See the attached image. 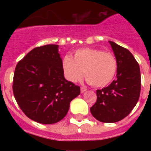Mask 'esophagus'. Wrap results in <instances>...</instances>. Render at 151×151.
<instances>
[{
  "mask_svg": "<svg viewBox=\"0 0 151 151\" xmlns=\"http://www.w3.org/2000/svg\"><path fill=\"white\" fill-rule=\"evenodd\" d=\"M85 91H86V89L85 87H81V93H84Z\"/></svg>",
  "mask_w": 151,
  "mask_h": 151,
  "instance_id": "esophagus-1",
  "label": "esophagus"
}]
</instances>
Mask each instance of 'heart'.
Instances as JSON below:
<instances>
[{
	"instance_id": "heart-1",
	"label": "heart",
	"mask_w": 151,
	"mask_h": 151,
	"mask_svg": "<svg viewBox=\"0 0 151 151\" xmlns=\"http://www.w3.org/2000/svg\"><path fill=\"white\" fill-rule=\"evenodd\" d=\"M63 70L69 82H79L85 75L86 81L95 87H104L113 80L117 69L116 59L109 52L95 48L78 49L73 58L65 56Z\"/></svg>"
}]
</instances>
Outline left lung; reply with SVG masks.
Returning a JSON list of instances; mask_svg holds the SVG:
<instances>
[{"instance_id": "1", "label": "left lung", "mask_w": 151, "mask_h": 151, "mask_svg": "<svg viewBox=\"0 0 151 151\" xmlns=\"http://www.w3.org/2000/svg\"><path fill=\"white\" fill-rule=\"evenodd\" d=\"M117 62L116 79L97 90V100L91 108L92 116L104 123L120 121L131 112L139 99L141 73L138 63L129 51L109 41Z\"/></svg>"}]
</instances>
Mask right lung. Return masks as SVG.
Here are the masks:
<instances>
[{"instance_id": "add662e5", "label": "right lung", "mask_w": 151, "mask_h": 151, "mask_svg": "<svg viewBox=\"0 0 151 151\" xmlns=\"http://www.w3.org/2000/svg\"><path fill=\"white\" fill-rule=\"evenodd\" d=\"M58 45L35 47L15 68L13 92L19 108L32 120L54 124L65 116L80 86L64 77Z\"/></svg>"}]
</instances>
